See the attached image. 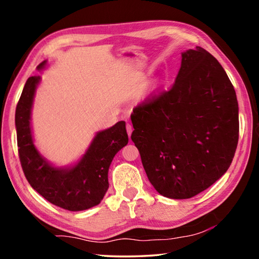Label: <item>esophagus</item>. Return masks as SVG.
Masks as SVG:
<instances>
[{
	"mask_svg": "<svg viewBox=\"0 0 259 259\" xmlns=\"http://www.w3.org/2000/svg\"><path fill=\"white\" fill-rule=\"evenodd\" d=\"M125 129H126V133H128V135L131 136V134H133V125H131L130 123H126Z\"/></svg>",
	"mask_w": 259,
	"mask_h": 259,
	"instance_id": "34e87169",
	"label": "esophagus"
}]
</instances>
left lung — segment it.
<instances>
[{"label":"left lung","mask_w":259,"mask_h":259,"mask_svg":"<svg viewBox=\"0 0 259 259\" xmlns=\"http://www.w3.org/2000/svg\"><path fill=\"white\" fill-rule=\"evenodd\" d=\"M181 57L171 88L131 114L147 177L172 199H188L221 178L239 136L237 98L221 63L200 47Z\"/></svg>","instance_id":"left-lung-1"}]
</instances>
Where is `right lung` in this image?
<instances>
[{"label": "right lung", "mask_w": 259, "mask_h": 259, "mask_svg": "<svg viewBox=\"0 0 259 259\" xmlns=\"http://www.w3.org/2000/svg\"><path fill=\"white\" fill-rule=\"evenodd\" d=\"M38 80V76L27 79L15 110L19 158L25 178L33 189L58 207L80 211L97 206L109 188L110 163L115 153L128 144L125 122L119 121L97 134L85 155L74 167L54 168L37 152L31 134V108Z\"/></svg>", "instance_id": "obj_1"}]
</instances>
